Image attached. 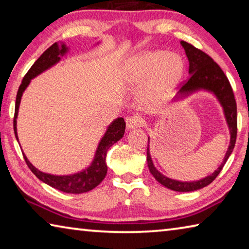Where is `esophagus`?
Masks as SVG:
<instances>
[{
	"instance_id": "obj_1",
	"label": "esophagus",
	"mask_w": 249,
	"mask_h": 249,
	"mask_svg": "<svg viewBox=\"0 0 249 249\" xmlns=\"http://www.w3.org/2000/svg\"><path fill=\"white\" fill-rule=\"evenodd\" d=\"M141 125H142L141 117L132 116V117H128V119H126V128H127L128 130L136 129L140 127Z\"/></svg>"
}]
</instances>
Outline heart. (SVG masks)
Wrapping results in <instances>:
<instances>
[{
  "label": "heart",
  "mask_w": 249,
  "mask_h": 249,
  "mask_svg": "<svg viewBox=\"0 0 249 249\" xmlns=\"http://www.w3.org/2000/svg\"><path fill=\"white\" fill-rule=\"evenodd\" d=\"M185 64L182 57L167 50H147L128 58L120 71L124 87L136 89L144 84L138 94V103L153 109L166 103L182 82Z\"/></svg>",
  "instance_id": "heart-1"
}]
</instances>
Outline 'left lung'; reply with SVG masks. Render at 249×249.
<instances>
[{"instance_id": "8db88e82", "label": "left lung", "mask_w": 249, "mask_h": 249, "mask_svg": "<svg viewBox=\"0 0 249 249\" xmlns=\"http://www.w3.org/2000/svg\"><path fill=\"white\" fill-rule=\"evenodd\" d=\"M180 44L183 47L189 60V75H190V78L183 84L171 103L179 102V101H182L201 91L211 93L222 107L223 114H224L231 136L229 148H227L225 157L223 159L220 167L213 174L206 176L205 178L193 181H180L162 175L154 165L149 148L150 140L148 137L147 165H148L150 174L154 176V178L160 184L170 189V190L178 192H191L204 188L212 182L220 174L227 159L231 156V151H233L236 142V135H237V108H236V101L229 79L226 78L220 66L216 62H214L213 59L205 53L193 47L192 45L185 43L183 40H181Z\"/></svg>"}]
</instances>
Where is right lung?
I'll use <instances>...</instances> for the list:
<instances>
[{
    "instance_id": "1",
    "label": "right lung",
    "mask_w": 249,
    "mask_h": 249,
    "mask_svg": "<svg viewBox=\"0 0 249 249\" xmlns=\"http://www.w3.org/2000/svg\"><path fill=\"white\" fill-rule=\"evenodd\" d=\"M100 41H98L95 45H99ZM70 48L65 43H54L53 46L46 50V52L41 54V56L37 59L35 64L32 66V68L28 70V72L25 75L22 84H20L18 91V95H16V104H15V115H14V133L15 137L18 142V116L19 111V104L20 100H22L23 93L25 90L27 89L32 80L36 78L37 75L45 72L57 65L58 62L61 61L67 53H69ZM125 121L123 117H117L114 121L109 124L107 130H105L104 135L101 138L98 147H96L94 157L89 166L84 168L83 170L74 172V174L70 175H53L48 174V172L40 171L39 169L33 165L29 161L28 158L25 156L24 151L22 153L24 155L25 161H26L27 166L32 172L35 175L40 181L44 183L50 185L59 191H62L65 193H73V195H79V193H84L88 191H91L92 189L102 182L105 178L107 172V155L109 147L113 146L115 142L122 140L125 133ZM20 146V145H19Z\"/></svg>"
}]
</instances>
